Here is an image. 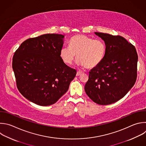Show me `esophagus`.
Masks as SVG:
<instances>
[{
	"label": "esophagus",
	"mask_w": 146,
	"mask_h": 146,
	"mask_svg": "<svg viewBox=\"0 0 146 146\" xmlns=\"http://www.w3.org/2000/svg\"><path fill=\"white\" fill-rule=\"evenodd\" d=\"M82 74V72H81V71H78V72H77L76 76H79L81 75Z\"/></svg>",
	"instance_id": "34e87169"
}]
</instances>
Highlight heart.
I'll return each mask as SVG.
<instances>
[{
	"label": "heart",
	"instance_id": "obj_1",
	"mask_svg": "<svg viewBox=\"0 0 146 146\" xmlns=\"http://www.w3.org/2000/svg\"><path fill=\"white\" fill-rule=\"evenodd\" d=\"M107 52L104 41L94 39L82 34L73 36L69 40V47L61 48L60 56L64 63L70 65L76 55L78 65L92 69L99 66L103 61Z\"/></svg>",
	"mask_w": 146,
	"mask_h": 146
}]
</instances>
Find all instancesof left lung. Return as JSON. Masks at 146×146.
Segmentation results:
<instances>
[{
    "instance_id": "8db88e82",
    "label": "left lung",
    "mask_w": 146,
    "mask_h": 146,
    "mask_svg": "<svg viewBox=\"0 0 146 146\" xmlns=\"http://www.w3.org/2000/svg\"><path fill=\"white\" fill-rule=\"evenodd\" d=\"M106 43L102 62L90 70L85 91L100 105H109L121 99L134 85L137 77V54L134 46L124 38L95 32Z\"/></svg>"
}]
</instances>
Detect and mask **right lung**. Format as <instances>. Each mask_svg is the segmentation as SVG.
<instances>
[{
	"instance_id": "1",
	"label": "right lung",
	"mask_w": 146,
	"mask_h": 146,
	"mask_svg": "<svg viewBox=\"0 0 146 146\" xmlns=\"http://www.w3.org/2000/svg\"><path fill=\"white\" fill-rule=\"evenodd\" d=\"M64 37L46 34L29 38L14 54L13 69L18 89L34 104L48 106L56 103L76 75V70L60 58Z\"/></svg>"
}]
</instances>
